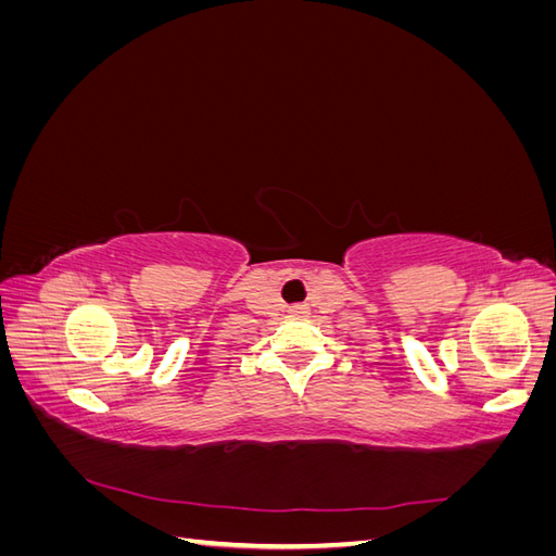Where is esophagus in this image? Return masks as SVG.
Masks as SVG:
<instances>
[{"label":"esophagus","instance_id":"esophagus-1","mask_svg":"<svg viewBox=\"0 0 556 556\" xmlns=\"http://www.w3.org/2000/svg\"><path fill=\"white\" fill-rule=\"evenodd\" d=\"M290 311H292L294 315H306V313H308V306H304V304H294Z\"/></svg>","mask_w":556,"mask_h":556}]
</instances>
